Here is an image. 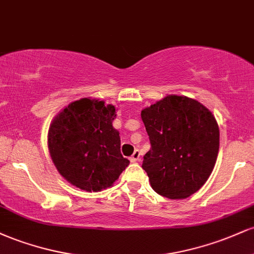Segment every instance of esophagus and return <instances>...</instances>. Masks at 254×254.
Returning a JSON list of instances; mask_svg holds the SVG:
<instances>
[{"instance_id":"obj_1","label":"esophagus","mask_w":254,"mask_h":254,"mask_svg":"<svg viewBox=\"0 0 254 254\" xmlns=\"http://www.w3.org/2000/svg\"><path fill=\"white\" fill-rule=\"evenodd\" d=\"M139 155H141V153H139L138 149H136L135 151H133L132 155H131L130 161H131V162H137V161H139Z\"/></svg>"}]
</instances>
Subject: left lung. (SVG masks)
I'll return each instance as SVG.
<instances>
[{
	"label": "left lung",
	"instance_id": "8db88e82",
	"mask_svg": "<svg viewBox=\"0 0 254 254\" xmlns=\"http://www.w3.org/2000/svg\"><path fill=\"white\" fill-rule=\"evenodd\" d=\"M141 117L150 141L142 168L153 190L171 199L193 194L217 159L220 131L212 113L193 99L168 95Z\"/></svg>",
	"mask_w": 254,
	"mask_h": 254
}]
</instances>
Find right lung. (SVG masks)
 Returning a JSON list of instances; mask_svg holds the SVG:
<instances>
[{"label": "right lung", "instance_id": "1", "mask_svg": "<svg viewBox=\"0 0 254 254\" xmlns=\"http://www.w3.org/2000/svg\"><path fill=\"white\" fill-rule=\"evenodd\" d=\"M116 107L81 99L65 107L49 130L55 166L81 190L97 192L118 179L130 161L121 153V137L112 127Z\"/></svg>", "mask_w": 254, "mask_h": 254}]
</instances>
